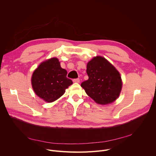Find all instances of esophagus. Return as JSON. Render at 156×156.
Wrapping results in <instances>:
<instances>
[{
    "mask_svg": "<svg viewBox=\"0 0 156 156\" xmlns=\"http://www.w3.org/2000/svg\"><path fill=\"white\" fill-rule=\"evenodd\" d=\"M73 81L74 82V83H80V79L79 78H77V79H74L73 80Z\"/></svg>",
    "mask_w": 156,
    "mask_h": 156,
    "instance_id": "34e87169",
    "label": "esophagus"
}]
</instances>
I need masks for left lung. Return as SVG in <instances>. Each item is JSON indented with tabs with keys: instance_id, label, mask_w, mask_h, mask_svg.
Here are the masks:
<instances>
[{
	"instance_id": "left-lung-1",
	"label": "left lung",
	"mask_w": 156,
	"mask_h": 156,
	"mask_svg": "<svg viewBox=\"0 0 156 156\" xmlns=\"http://www.w3.org/2000/svg\"><path fill=\"white\" fill-rule=\"evenodd\" d=\"M86 72L89 79L81 86L94 102L107 105L115 101L122 89V80L119 72L102 56L93 57L87 63Z\"/></svg>"
}]
</instances>
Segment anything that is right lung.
Listing matches in <instances>:
<instances>
[{
  "label": "right lung",
  "mask_w": 156,
  "mask_h": 156,
  "mask_svg": "<svg viewBox=\"0 0 156 156\" xmlns=\"http://www.w3.org/2000/svg\"><path fill=\"white\" fill-rule=\"evenodd\" d=\"M66 75L67 72L61 67L57 57L42 62L31 76V85L34 93L46 102H54L73 84L71 80L66 78Z\"/></svg>",
  "instance_id": "obj_1"
}]
</instances>
